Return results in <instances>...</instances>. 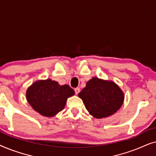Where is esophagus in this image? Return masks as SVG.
Instances as JSON below:
<instances>
[{
  "mask_svg": "<svg viewBox=\"0 0 156 156\" xmlns=\"http://www.w3.org/2000/svg\"><path fill=\"white\" fill-rule=\"evenodd\" d=\"M74 91H75L76 94H78L80 93V89L79 88V87H76V88L74 89Z\"/></svg>",
  "mask_w": 156,
  "mask_h": 156,
  "instance_id": "34e87169",
  "label": "esophagus"
}]
</instances>
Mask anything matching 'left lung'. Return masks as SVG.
Returning a JSON list of instances; mask_svg holds the SVG:
<instances>
[{
    "mask_svg": "<svg viewBox=\"0 0 156 156\" xmlns=\"http://www.w3.org/2000/svg\"><path fill=\"white\" fill-rule=\"evenodd\" d=\"M89 114L97 119L111 116L123 104L124 96L118 85L111 81L93 77L79 93Z\"/></svg>",
    "mask_w": 156,
    "mask_h": 156,
    "instance_id": "8db88e82",
    "label": "left lung"
}]
</instances>
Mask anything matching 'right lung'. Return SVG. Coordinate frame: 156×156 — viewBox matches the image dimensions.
I'll return each instance as SVG.
<instances>
[{"mask_svg":"<svg viewBox=\"0 0 156 156\" xmlns=\"http://www.w3.org/2000/svg\"><path fill=\"white\" fill-rule=\"evenodd\" d=\"M74 94L69 85L60 86L51 80H40L27 89L26 97L28 103L36 112L44 116L51 117L61 112L67 99Z\"/></svg>","mask_w":156,"mask_h":156,"instance_id":"1","label":"right lung"}]
</instances>
